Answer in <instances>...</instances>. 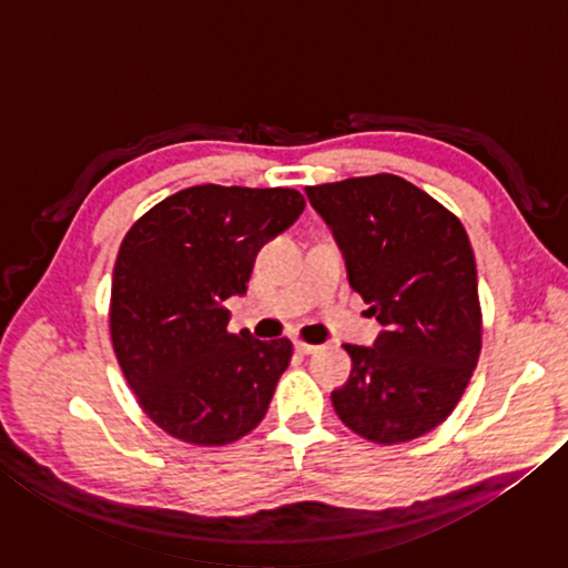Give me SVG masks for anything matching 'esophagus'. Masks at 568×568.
<instances>
[{"instance_id": "esophagus-1", "label": "esophagus", "mask_w": 568, "mask_h": 568, "mask_svg": "<svg viewBox=\"0 0 568 568\" xmlns=\"http://www.w3.org/2000/svg\"><path fill=\"white\" fill-rule=\"evenodd\" d=\"M315 351H318V345L305 343V341H295V353H301V355H311V353H315Z\"/></svg>"}]
</instances>
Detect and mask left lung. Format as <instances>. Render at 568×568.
<instances>
[{"label": "left lung", "instance_id": "obj_1", "mask_svg": "<svg viewBox=\"0 0 568 568\" xmlns=\"http://www.w3.org/2000/svg\"><path fill=\"white\" fill-rule=\"evenodd\" d=\"M345 257L355 293L383 325L373 348L348 345L353 368L333 408L373 444H406L444 423L480 353L476 261L460 220L398 175L305 187Z\"/></svg>", "mask_w": 568, "mask_h": 568}]
</instances>
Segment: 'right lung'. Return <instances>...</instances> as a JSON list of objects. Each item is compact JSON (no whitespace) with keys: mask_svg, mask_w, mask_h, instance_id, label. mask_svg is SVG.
Masks as SVG:
<instances>
[{"mask_svg":"<svg viewBox=\"0 0 568 568\" xmlns=\"http://www.w3.org/2000/svg\"><path fill=\"white\" fill-rule=\"evenodd\" d=\"M291 187L195 185L148 210L112 273L110 335L140 408L172 438L225 446L265 418L293 345L227 333L230 295L303 213Z\"/></svg>","mask_w":568,"mask_h":568,"instance_id":"right-lung-1","label":"right lung"}]
</instances>
